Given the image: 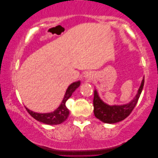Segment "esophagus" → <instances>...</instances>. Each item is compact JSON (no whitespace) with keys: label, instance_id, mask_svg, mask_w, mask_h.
Here are the masks:
<instances>
[{"label":"esophagus","instance_id":"obj_1","mask_svg":"<svg viewBox=\"0 0 158 158\" xmlns=\"http://www.w3.org/2000/svg\"><path fill=\"white\" fill-rule=\"evenodd\" d=\"M89 74H87V75H85V77H90V76H89Z\"/></svg>","mask_w":158,"mask_h":158}]
</instances>
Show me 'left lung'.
<instances>
[{"mask_svg": "<svg viewBox=\"0 0 158 158\" xmlns=\"http://www.w3.org/2000/svg\"><path fill=\"white\" fill-rule=\"evenodd\" d=\"M144 78L142 80V84L138 90L135 98L127 105L123 106H110L106 104L101 100L98 96L96 90L94 91V115L101 122L108 124H114L126 118L133 111L141 94L144 86Z\"/></svg>", "mask_w": 158, "mask_h": 158, "instance_id": "8db88e82", "label": "left lung"}]
</instances>
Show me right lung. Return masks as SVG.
<instances>
[{
  "instance_id": "add662e5",
  "label": "right lung",
  "mask_w": 158,
  "mask_h": 158,
  "mask_svg": "<svg viewBox=\"0 0 158 158\" xmlns=\"http://www.w3.org/2000/svg\"><path fill=\"white\" fill-rule=\"evenodd\" d=\"M80 84H81V82L78 81L76 82V83H72L69 86L62 103L57 108V109H56L55 111L52 112V113L39 114L30 111L27 108H26V109L32 117L39 121V122L49 125H57L61 124L68 118L69 116V110L67 109L65 106L66 101L71 96V95L75 91V90L79 87Z\"/></svg>"
}]
</instances>
